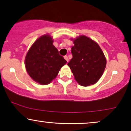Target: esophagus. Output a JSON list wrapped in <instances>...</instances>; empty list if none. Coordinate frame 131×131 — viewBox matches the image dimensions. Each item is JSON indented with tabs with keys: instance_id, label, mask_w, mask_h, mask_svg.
I'll return each instance as SVG.
<instances>
[{
	"instance_id": "1",
	"label": "esophagus",
	"mask_w": 131,
	"mask_h": 131,
	"mask_svg": "<svg viewBox=\"0 0 131 131\" xmlns=\"http://www.w3.org/2000/svg\"><path fill=\"white\" fill-rule=\"evenodd\" d=\"M64 58L66 60H67V62H68V58L67 56H64Z\"/></svg>"
}]
</instances>
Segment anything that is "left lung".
I'll return each instance as SVG.
<instances>
[{"mask_svg":"<svg viewBox=\"0 0 131 131\" xmlns=\"http://www.w3.org/2000/svg\"><path fill=\"white\" fill-rule=\"evenodd\" d=\"M73 58L68 63L75 80L82 86H89L98 82L103 74L106 59L99 45L89 37L81 35L71 38Z\"/></svg>","mask_w":131,"mask_h":131,"instance_id":"left-lung-1","label":"left lung"}]
</instances>
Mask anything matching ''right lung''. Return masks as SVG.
Wrapping results in <instances>:
<instances>
[{
  "instance_id": "obj_1",
  "label": "right lung",
  "mask_w": 131,
  "mask_h": 131,
  "mask_svg": "<svg viewBox=\"0 0 131 131\" xmlns=\"http://www.w3.org/2000/svg\"><path fill=\"white\" fill-rule=\"evenodd\" d=\"M53 43V37L49 34L41 36L32 43L25 57L27 73L40 85L50 84L67 62Z\"/></svg>"
}]
</instances>
